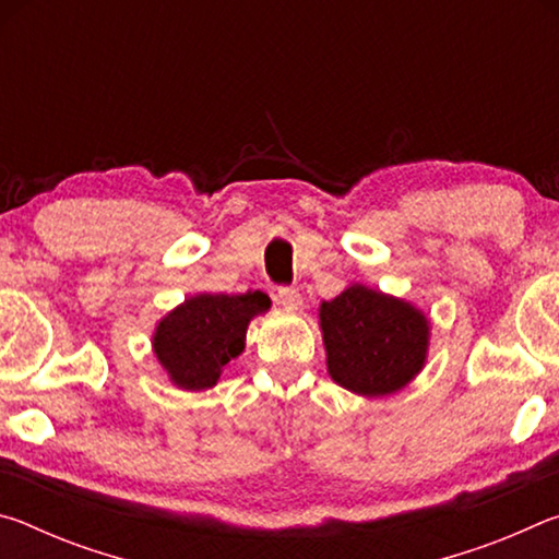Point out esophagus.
<instances>
[{"label": "esophagus", "mask_w": 559, "mask_h": 559, "mask_svg": "<svg viewBox=\"0 0 559 559\" xmlns=\"http://www.w3.org/2000/svg\"><path fill=\"white\" fill-rule=\"evenodd\" d=\"M278 302H281L283 308L296 310V308L300 306V293H298V288H293V286H281V288H278Z\"/></svg>", "instance_id": "esophagus-1"}]
</instances>
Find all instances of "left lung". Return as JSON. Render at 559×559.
<instances>
[{
	"instance_id": "obj_1",
	"label": "left lung",
	"mask_w": 559,
	"mask_h": 559,
	"mask_svg": "<svg viewBox=\"0 0 559 559\" xmlns=\"http://www.w3.org/2000/svg\"><path fill=\"white\" fill-rule=\"evenodd\" d=\"M328 372L345 390L392 394L421 370L429 325L409 302L365 286H349L320 306Z\"/></svg>"
}]
</instances>
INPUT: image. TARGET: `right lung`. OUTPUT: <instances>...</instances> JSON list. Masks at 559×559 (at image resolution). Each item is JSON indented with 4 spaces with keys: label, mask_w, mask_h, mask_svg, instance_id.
<instances>
[{
    "label": "right lung",
    "mask_w": 559,
    "mask_h": 559,
    "mask_svg": "<svg viewBox=\"0 0 559 559\" xmlns=\"http://www.w3.org/2000/svg\"><path fill=\"white\" fill-rule=\"evenodd\" d=\"M266 293H202L175 308L155 330V355L182 390L214 386L226 362L243 353L246 325L269 310Z\"/></svg>",
    "instance_id": "obj_1"
}]
</instances>
